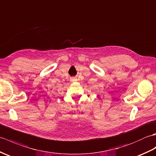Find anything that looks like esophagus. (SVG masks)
<instances>
[{"label": "esophagus", "mask_w": 156, "mask_h": 156, "mask_svg": "<svg viewBox=\"0 0 156 156\" xmlns=\"http://www.w3.org/2000/svg\"><path fill=\"white\" fill-rule=\"evenodd\" d=\"M71 81H75V79H74V78H73V79H71Z\"/></svg>", "instance_id": "esophagus-1"}]
</instances>
